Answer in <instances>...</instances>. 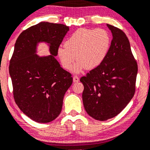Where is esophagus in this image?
I'll return each instance as SVG.
<instances>
[{
    "mask_svg": "<svg viewBox=\"0 0 150 150\" xmlns=\"http://www.w3.org/2000/svg\"><path fill=\"white\" fill-rule=\"evenodd\" d=\"M79 81V77L77 75H75L74 77H73V82H78Z\"/></svg>",
    "mask_w": 150,
    "mask_h": 150,
    "instance_id": "34e87169",
    "label": "esophagus"
}]
</instances>
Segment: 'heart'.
Instances as JSON below:
<instances>
[{"label": "heart", "instance_id": "b5f03b06", "mask_svg": "<svg viewBox=\"0 0 150 150\" xmlns=\"http://www.w3.org/2000/svg\"><path fill=\"white\" fill-rule=\"evenodd\" d=\"M111 42V35L106 30L81 28L66 40L64 48L59 47L58 57L62 66L68 71L72 69L75 59L77 72L84 68L93 69L106 59Z\"/></svg>", "mask_w": 150, "mask_h": 150}]
</instances>
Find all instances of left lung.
<instances>
[{
  "mask_svg": "<svg viewBox=\"0 0 150 150\" xmlns=\"http://www.w3.org/2000/svg\"><path fill=\"white\" fill-rule=\"evenodd\" d=\"M107 26L113 38L106 59L80 79L86 111L100 121L116 117L129 103L135 92L138 70L127 35L119 28Z\"/></svg>",
  "mask_w": 150,
  "mask_h": 150,
  "instance_id": "1",
  "label": "left lung"
}]
</instances>
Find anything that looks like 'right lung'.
<instances>
[{
    "mask_svg": "<svg viewBox=\"0 0 150 150\" xmlns=\"http://www.w3.org/2000/svg\"><path fill=\"white\" fill-rule=\"evenodd\" d=\"M69 30L63 24L40 22L22 32L15 42L9 64L13 98L20 110L37 122H51L60 115L73 83L71 73L54 58ZM40 41L50 44L51 55L35 54Z\"/></svg>",
    "mask_w": 150,
    "mask_h": 150,
    "instance_id": "obj_1",
    "label": "right lung"
}]
</instances>
